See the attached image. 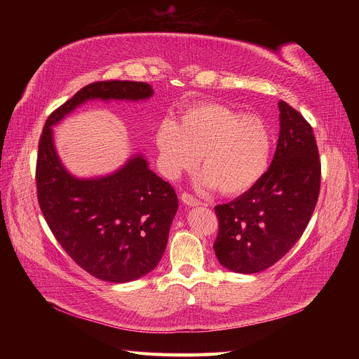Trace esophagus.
<instances>
[{
    "mask_svg": "<svg viewBox=\"0 0 359 359\" xmlns=\"http://www.w3.org/2000/svg\"><path fill=\"white\" fill-rule=\"evenodd\" d=\"M182 201H183V203L189 205V206H196L201 203V201L198 198H195L192 194H187V192L182 194Z\"/></svg>",
    "mask_w": 359,
    "mask_h": 359,
    "instance_id": "1",
    "label": "esophagus"
}]
</instances>
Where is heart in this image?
I'll return each instance as SVG.
<instances>
[{
  "mask_svg": "<svg viewBox=\"0 0 359 359\" xmlns=\"http://www.w3.org/2000/svg\"><path fill=\"white\" fill-rule=\"evenodd\" d=\"M164 173L176 179L201 158L202 183L224 195H238L266 172L272 134L257 115H243L219 103L187 109L180 123L165 119L156 132Z\"/></svg>",
  "mask_w": 359,
  "mask_h": 359,
  "instance_id": "b5f03b06",
  "label": "heart"
}]
</instances>
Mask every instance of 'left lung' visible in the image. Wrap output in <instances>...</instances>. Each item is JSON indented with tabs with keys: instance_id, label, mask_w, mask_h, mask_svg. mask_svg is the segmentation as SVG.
I'll list each match as a JSON object with an SVG mask.
<instances>
[{
	"instance_id": "left-lung-1",
	"label": "left lung",
	"mask_w": 359,
	"mask_h": 359,
	"mask_svg": "<svg viewBox=\"0 0 359 359\" xmlns=\"http://www.w3.org/2000/svg\"><path fill=\"white\" fill-rule=\"evenodd\" d=\"M278 106L280 130L268 172L237 199L215 206V256L238 273L265 271L284 257L307 229L320 194L313 128L287 102Z\"/></svg>"
}]
</instances>
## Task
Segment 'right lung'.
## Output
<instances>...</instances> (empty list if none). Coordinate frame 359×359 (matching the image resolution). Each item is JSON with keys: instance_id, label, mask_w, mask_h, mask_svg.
Segmentation results:
<instances>
[{"instance_id": "right-lung-1", "label": "right lung", "mask_w": 359, "mask_h": 359, "mask_svg": "<svg viewBox=\"0 0 359 359\" xmlns=\"http://www.w3.org/2000/svg\"><path fill=\"white\" fill-rule=\"evenodd\" d=\"M149 96L153 88L141 81L91 83L50 113L37 151V202L52 234L80 268L115 284L141 278L158 265L179 206L177 195L141 156L107 177H72L55 153L50 126L88 99Z\"/></svg>"}]
</instances>
